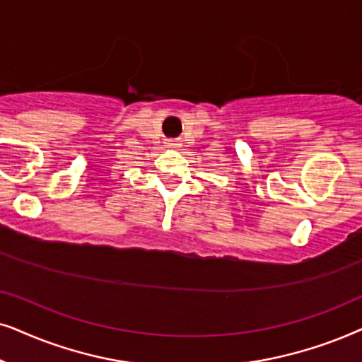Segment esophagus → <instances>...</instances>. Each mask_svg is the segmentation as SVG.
Masks as SVG:
<instances>
[{
  "label": "esophagus",
  "mask_w": 362,
  "mask_h": 362,
  "mask_svg": "<svg viewBox=\"0 0 362 362\" xmlns=\"http://www.w3.org/2000/svg\"><path fill=\"white\" fill-rule=\"evenodd\" d=\"M168 144H170L172 147H178V146H180V142H178L177 139H172V141H168Z\"/></svg>",
  "instance_id": "34e87169"
}]
</instances>
